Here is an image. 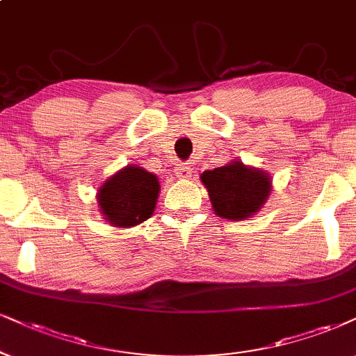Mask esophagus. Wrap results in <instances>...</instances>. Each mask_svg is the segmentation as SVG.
Wrapping results in <instances>:
<instances>
[{"label":"esophagus","mask_w":356,"mask_h":356,"mask_svg":"<svg viewBox=\"0 0 356 356\" xmlns=\"http://www.w3.org/2000/svg\"><path fill=\"white\" fill-rule=\"evenodd\" d=\"M177 177L179 179H191L192 177V170H191V168H188V165H181V168H177Z\"/></svg>","instance_id":"1"}]
</instances>
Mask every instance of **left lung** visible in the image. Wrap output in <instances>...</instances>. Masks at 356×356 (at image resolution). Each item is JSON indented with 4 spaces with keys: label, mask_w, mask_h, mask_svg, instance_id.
Returning a JSON list of instances; mask_svg holds the SVG:
<instances>
[{
    "label": "left lung",
    "mask_w": 356,
    "mask_h": 356,
    "mask_svg": "<svg viewBox=\"0 0 356 356\" xmlns=\"http://www.w3.org/2000/svg\"><path fill=\"white\" fill-rule=\"evenodd\" d=\"M213 211L227 220H243L259 211L271 193V177L264 170L232 161L200 175Z\"/></svg>",
    "instance_id": "obj_1"
}]
</instances>
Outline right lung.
I'll use <instances>...</instances> for the list:
<instances>
[{"instance_id": "1", "label": "right lung", "mask_w": 356, "mask_h": 356, "mask_svg": "<svg viewBox=\"0 0 356 356\" xmlns=\"http://www.w3.org/2000/svg\"><path fill=\"white\" fill-rule=\"evenodd\" d=\"M159 197V181L154 174L126 165L100 187L98 207L108 223L129 228L143 223L154 211Z\"/></svg>"}]
</instances>
